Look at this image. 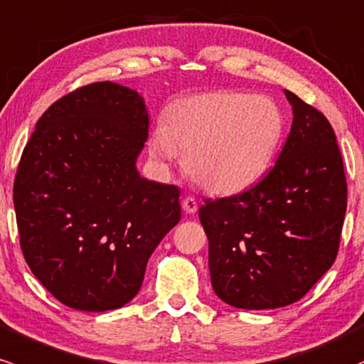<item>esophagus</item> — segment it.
I'll return each mask as SVG.
<instances>
[{
    "label": "esophagus",
    "mask_w": 364,
    "mask_h": 364,
    "mask_svg": "<svg viewBox=\"0 0 364 364\" xmlns=\"http://www.w3.org/2000/svg\"><path fill=\"white\" fill-rule=\"evenodd\" d=\"M181 205H183V210H185L186 214H195L198 210V202L195 200V197H185L183 198V202H181Z\"/></svg>",
    "instance_id": "esophagus-1"
}]
</instances>
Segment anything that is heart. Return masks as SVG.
I'll use <instances>...</instances> for the list:
<instances>
[{
  "label": "heart",
  "instance_id": "heart-1",
  "mask_svg": "<svg viewBox=\"0 0 364 364\" xmlns=\"http://www.w3.org/2000/svg\"><path fill=\"white\" fill-rule=\"evenodd\" d=\"M285 133V115L273 98L215 91L176 102L167 124L155 127L157 157L185 154V167L214 193H238L257 183L273 164Z\"/></svg>",
  "mask_w": 364,
  "mask_h": 364
}]
</instances>
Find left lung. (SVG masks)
Here are the masks:
<instances>
[{
	"label": "left lung",
	"mask_w": 364,
	"mask_h": 364,
	"mask_svg": "<svg viewBox=\"0 0 364 364\" xmlns=\"http://www.w3.org/2000/svg\"><path fill=\"white\" fill-rule=\"evenodd\" d=\"M292 129L257 185L205 198L198 218L209 238L214 292L240 309L301 301L337 257L347 183L328 119L292 91Z\"/></svg>",
	"instance_id": "obj_1"
}]
</instances>
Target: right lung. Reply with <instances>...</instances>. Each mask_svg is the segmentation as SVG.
<instances>
[{"instance_id":"add662e5","label":"right lung","mask_w":364,"mask_h":364,"mask_svg":"<svg viewBox=\"0 0 364 364\" xmlns=\"http://www.w3.org/2000/svg\"><path fill=\"white\" fill-rule=\"evenodd\" d=\"M146 138L143 98L103 81L48 107L22 151L14 183L20 249L72 309L127 304L155 247L181 219L178 186L136 171Z\"/></svg>"}]
</instances>
